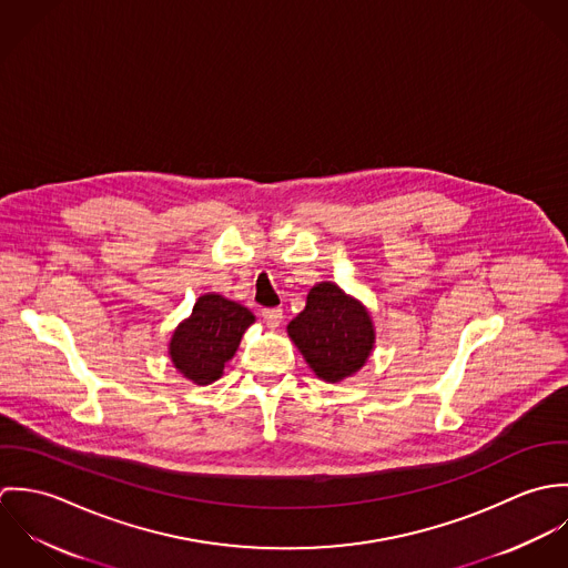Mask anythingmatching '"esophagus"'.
I'll use <instances>...</instances> for the list:
<instances>
[{"instance_id": "esophagus-1", "label": "esophagus", "mask_w": 568, "mask_h": 568, "mask_svg": "<svg viewBox=\"0 0 568 568\" xmlns=\"http://www.w3.org/2000/svg\"><path fill=\"white\" fill-rule=\"evenodd\" d=\"M262 320H264L266 327L275 329V327H280V324H282L284 313H282V308H264L262 311Z\"/></svg>"}]
</instances>
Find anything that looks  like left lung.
Listing matches in <instances>:
<instances>
[{
    "label": "left lung",
    "mask_w": 568,
    "mask_h": 568,
    "mask_svg": "<svg viewBox=\"0 0 568 568\" xmlns=\"http://www.w3.org/2000/svg\"><path fill=\"white\" fill-rule=\"evenodd\" d=\"M288 336L325 383H341L369 358L376 332L367 308L336 284L311 288L306 308L288 324Z\"/></svg>",
    "instance_id": "obj_1"
}]
</instances>
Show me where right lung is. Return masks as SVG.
Listing matches in <instances>:
<instances>
[{
    "label": "right lung",
    "mask_w": 568,
    "mask_h": 568,
    "mask_svg": "<svg viewBox=\"0 0 568 568\" xmlns=\"http://www.w3.org/2000/svg\"><path fill=\"white\" fill-rule=\"evenodd\" d=\"M253 313L223 295H201L192 315L172 332L168 354L172 365L192 383L210 385L234 358Z\"/></svg>",
    "instance_id": "obj_1"
}]
</instances>
